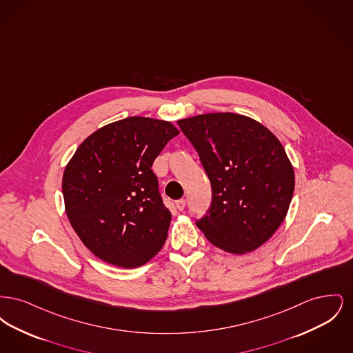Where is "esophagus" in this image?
Returning <instances> with one entry per match:
<instances>
[{
	"label": "esophagus",
	"instance_id": "34e87169",
	"mask_svg": "<svg viewBox=\"0 0 353 353\" xmlns=\"http://www.w3.org/2000/svg\"><path fill=\"white\" fill-rule=\"evenodd\" d=\"M185 205H186V201H185L184 199H181V200H177L176 201V208L181 212V210H184Z\"/></svg>",
	"mask_w": 353,
	"mask_h": 353
}]
</instances>
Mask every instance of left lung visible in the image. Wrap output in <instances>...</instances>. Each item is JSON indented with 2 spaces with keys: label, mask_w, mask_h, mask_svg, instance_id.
I'll return each instance as SVG.
<instances>
[{
  "label": "left lung",
  "mask_w": 353,
  "mask_h": 353,
  "mask_svg": "<svg viewBox=\"0 0 353 353\" xmlns=\"http://www.w3.org/2000/svg\"><path fill=\"white\" fill-rule=\"evenodd\" d=\"M177 124L212 184V205L196 222L199 229L232 254L262 246L285 219L295 188L282 143L263 124L233 112L202 114Z\"/></svg>",
  "instance_id": "8db88e82"
}]
</instances>
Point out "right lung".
Instances as JSON below:
<instances>
[{"mask_svg":"<svg viewBox=\"0 0 353 353\" xmlns=\"http://www.w3.org/2000/svg\"><path fill=\"white\" fill-rule=\"evenodd\" d=\"M179 134L169 121L131 117L90 134L68 161L62 179L68 219L101 261L134 269L161 250L172 216L151 168Z\"/></svg>","mask_w":353,"mask_h":353,"instance_id":"obj_1","label":"right lung"}]
</instances>
